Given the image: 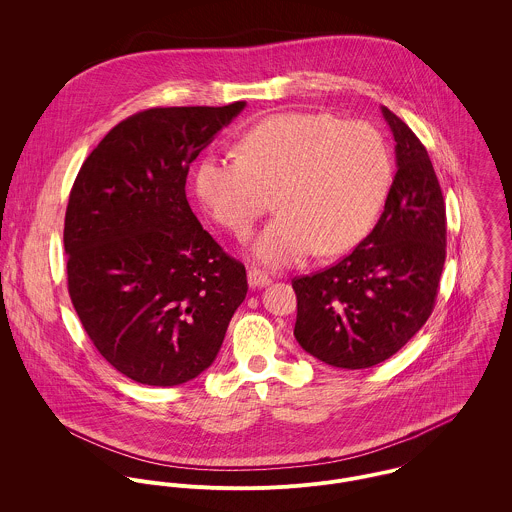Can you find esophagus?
<instances>
[{"label":"esophagus","mask_w":512,"mask_h":512,"mask_svg":"<svg viewBox=\"0 0 512 512\" xmlns=\"http://www.w3.org/2000/svg\"><path fill=\"white\" fill-rule=\"evenodd\" d=\"M270 278H268V274H264V272H260V270H248V286L250 288H266V286H270Z\"/></svg>","instance_id":"obj_1"}]
</instances>
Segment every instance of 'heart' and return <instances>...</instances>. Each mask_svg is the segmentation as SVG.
Listing matches in <instances>:
<instances>
[{
    "label": "heart",
    "mask_w": 512,
    "mask_h": 512,
    "mask_svg": "<svg viewBox=\"0 0 512 512\" xmlns=\"http://www.w3.org/2000/svg\"><path fill=\"white\" fill-rule=\"evenodd\" d=\"M238 155L207 153L195 173L205 211L234 236L250 234L276 193L280 215L252 246L256 262L286 268L315 250L335 256L363 240L390 189L384 138L327 112H282L252 126Z\"/></svg>",
    "instance_id": "b5f03b06"
}]
</instances>
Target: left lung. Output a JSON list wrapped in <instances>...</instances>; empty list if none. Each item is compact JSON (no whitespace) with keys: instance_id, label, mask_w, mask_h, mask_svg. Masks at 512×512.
<instances>
[{"instance_id":"left-lung-1","label":"left lung","mask_w":512,"mask_h":512,"mask_svg":"<svg viewBox=\"0 0 512 512\" xmlns=\"http://www.w3.org/2000/svg\"><path fill=\"white\" fill-rule=\"evenodd\" d=\"M380 110L396 142L380 219L339 264L292 282L297 343L349 370L390 359L424 327L445 262V205L430 155L396 114Z\"/></svg>"}]
</instances>
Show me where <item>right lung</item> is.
Returning <instances> with one entry per match:
<instances>
[{
  "instance_id": "add662e5",
  "label": "right lung",
  "mask_w": 512,
  "mask_h": 512,
  "mask_svg": "<svg viewBox=\"0 0 512 512\" xmlns=\"http://www.w3.org/2000/svg\"><path fill=\"white\" fill-rule=\"evenodd\" d=\"M246 102L134 114L82 163L65 217L69 293L100 355L147 386L213 365L248 284L193 215L191 161Z\"/></svg>"
}]
</instances>
